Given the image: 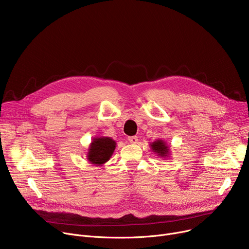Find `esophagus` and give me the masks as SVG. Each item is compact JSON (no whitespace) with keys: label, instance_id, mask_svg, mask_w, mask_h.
<instances>
[{"label":"esophagus","instance_id":"obj_1","mask_svg":"<svg viewBox=\"0 0 249 249\" xmlns=\"http://www.w3.org/2000/svg\"><path fill=\"white\" fill-rule=\"evenodd\" d=\"M128 141H129L131 144H136V143L138 142V137H137V136L128 137Z\"/></svg>","mask_w":249,"mask_h":249}]
</instances>
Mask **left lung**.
<instances>
[{"instance_id": "obj_1", "label": "left lung", "mask_w": 249, "mask_h": 249, "mask_svg": "<svg viewBox=\"0 0 249 249\" xmlns=\"http://www.w3.org/2000/svg\"><path fill=\"white\" fill-rule=\"evenodd\" d=\"M151 150L157 154L160 158H168L170 155V149L167 143L162 139H157L154 142L150 143Z\"/></svg>"}]
</instances>
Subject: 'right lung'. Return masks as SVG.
I'll use <instances>...</instances> for the list:
<instances>
[{"mask_svg":"<svg viewBox=\"0 0 249 249\" xmlns=\"http://www.w3.org/2000/svg\"><path fill=\"white\" fill-rule=\"evenodd\" d=\"M115 148L116 142L111 137H95L89 145L87 159L96 166H102L111 158Z\"/></svg>","mask_w":249,"mask_h":249,"instance_id":"add662e5","label":"right lung"}]
</instances>
